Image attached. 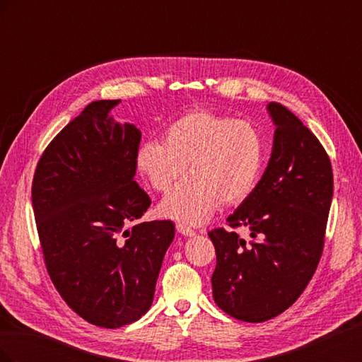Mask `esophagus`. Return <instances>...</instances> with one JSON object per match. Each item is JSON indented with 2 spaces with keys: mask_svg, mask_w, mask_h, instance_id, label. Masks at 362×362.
Segmentation results:
<instances>
[{
  "mask_svg": "<svg viewBox=\"0 0 362 362\" xmlns=\"http://www.w3.org/2000/svg\"><path fill=\"white\" fill-rule=\"evenodd\" d=\"M177 231L181 234V235H184V237H193V235H196V233L193 231L192 228H189V226H185V225H177Z\"/></svg>",
  "mask_w": 362,
  "mask_h": 362,
  "instance_id": "34e87169",
  "label": "esophagus"
}]
</instances>
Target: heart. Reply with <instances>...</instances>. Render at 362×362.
I'll use <instances>...</instances> for the list:
<instances>
[{
    "mask_svg": "<svg viewBox=\"0 0 362 362\" xmlns=\"http://www.w3.org/2000/svg\"><path fill=\"white\" fill-rule=\"evenodd\" d=\"M187 164L192 178L163 199L160 213L201 225L221 202L238 205L255 190L264 166V140L245 120L193 110L164 129L161 144L146 141L136 152L137 170L163 193L184 177Z\"/></svg>",
    "mask_w": 362,
    "mask_h": 362,
    "instance_id": "heart-1",
    "label": "heart"
}]
</instances>
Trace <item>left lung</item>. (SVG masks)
<instances>
[{
  "instance_id": "obj_1",
  "label": "left lung",
  "mask_w": 362,
  "mask_h": 362,
  "mask_svg": "<svg viewBox=\"0 0 362 362\" xmlns=\"http://www.w3.org/2000/svg\"><path fill=\"white\" fill-rule=\"evenodd\" d=\"M275 125L267 168L255 190L228 217L249 240L223 228L208 237L216 249L214 302L237 320L273 319L298 300L319 264L334 177L320 141L288 108L267 104Z\"/></svg>"
}]
</instances>
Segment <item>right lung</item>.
Returning a JSON list of instances; mask_svg holds the SVG:
<instances>
[{"instance_id": "right-lung-1", "label": "right lung", "mask_w": 362, "mask_h": 362, "mask_svg": "<svg viewBox=\"0 0 362 362\" xmlns=\"http://www.w3.org/2000/svg\"><path fill=\"white\" fill-rule=\"evenodd\" d=\"M119 103L93 101L71 120L42 154L31 187L51 281L76 314L108 329L151 308L175 237L170 221L137 222L151 205L134 181L141 134L110 116Z\"/></svg>"}]
</instances>
